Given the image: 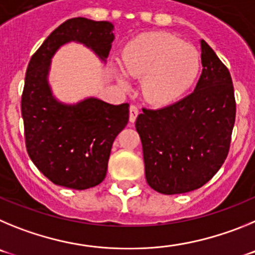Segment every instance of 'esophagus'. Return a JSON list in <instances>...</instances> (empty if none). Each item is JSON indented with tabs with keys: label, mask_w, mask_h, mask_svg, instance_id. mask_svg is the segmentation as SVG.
I'll return each mask as SVG.
<instances>
[{
	"label": "esophagus",
	"mask_w": 255,
	"mask_h": 255,
	"mask_svg": "<svg viewBox=\"0 0 255 255\" xmlns=\"http://www.w3.org/2000/svg\"><path fill=\"white\" fill-rule=\"evenodd\" d=\"M139 111H138V107L137 105H130L129 107V122L134 123L136 122V118L138 116Z\"/></svg>",
	"instance_id": "1"
}]
</instances>
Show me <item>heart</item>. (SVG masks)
I'll use <instances>...</instances> for the list:
<instances>
[{"mask_svg": "<svg viewBox=\"0 0 255 255\" xmlns=\"http://www.w3.org/2000/svg\"><path fill=\"white\" fill-rule=\"evenodd\" d=\"M123 66L132 77L142 79L144 99L167 105L182 98L196 81L199 54L182 39L164 31H151L132 39L123 49ZM122 84L127 81L122 79Z\"/></svg>", "mask_w": 255, "mask_h": 255, "instance_id": "b5f03b06", "label": "heart"}]
</instances>
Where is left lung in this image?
I'll return each mask as SVG.
<instances>
[{"instance_id":"left-lung-1","label":"left lung","mask_w":255,"mask_h":255,"mask_svg":"<svg viewBox=\"0 0 255 255\" xmlns=\"http://www.w3.org/2000/svg\"><path fill=\"white\" fill-rule=\"evenodd\" d=\"M202 75L196 90L175 104L146 109L136 119L148 185L162 194L198 189L228 157L236 116L228 67L201 40Z\"/></svg>"}]
</instances>
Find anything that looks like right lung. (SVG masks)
<instances>
[{
    "instance_id": "right-lung-1",
    "label": "right lung",
    "mask_w": 255,
    "mask_h": 255,
    "mask_svg": "<svg viewBox=\"0 0 255 255\" xmlns=\"http://www.w3.org/2000/svg\"><path fill=\"white\" fill-rule=\"evenodd\" d=\"M113 24L73 17L59 25L31 56L21 95L26 151L43 175L61 187L84 190L100 184L112 144L127 126L129 104L112 105L90 98L63 105L53 98L47 76L50 58L76 40L105 59L114 39Z\"/></svg>"
}]
</instances>
